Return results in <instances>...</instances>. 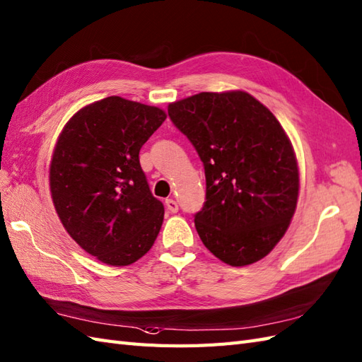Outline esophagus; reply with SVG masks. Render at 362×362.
<instances>
[{"instance_id": "esophagus-1", "label": "esophagus", "mask_w": 362, "mask_h": 362, "mask_svg": "<svg viewBox=\"0 0 362 362\" xmlns=\"http://www.w3.org/2000/svg\"><path fill=\"white\" fill-rule=\"evenodd\" d=\"M165 205H166V209L170 213H177L179 211V205H177V202H175L174 199H166Z\"/></svg>"}]
</instances>
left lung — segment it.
Here are the masks:
<instances>
[{
	"mask_svg": "<svg viewBox=\"0 0 362 362\" xmlns=\"http://www.w3.org/2000/svg\"><path fill=\"white\" fill-rule=\"evenodd\" d=\"M205 166L206 202L196 214L204 245L222 262L264 259L288 230L299 166L273 112L245 90L200 92L168 105Z\"/></svg>",
	"mask_w": 362,
	"mask_h": 362,
	"instance_id": "obj_1",
	"label": "left lung"
}]
</instances>
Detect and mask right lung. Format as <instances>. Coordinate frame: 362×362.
Masks as SVG:
<instances>
[{"mask_svg": "<svg viewBox=\"0 0 362 362\" xmlns=\"http://www.w3.org/2000/svg\"><path fill=\"white\" fill-rule=\"evenodd\" d=\"M165 119L162 107L112 95L78 109L57 137L49 189L58 219L106 265L137 262L162 228L165 208L151 194L139 153Z\"/></svg>", "mask_w": 362, "mask_h": 362, "instance_id": "1", "label": "right lung"}]
</instances>
